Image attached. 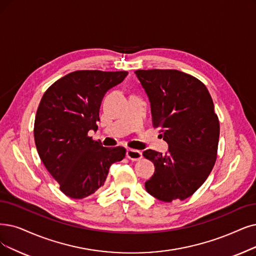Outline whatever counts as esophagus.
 <instances>
[{"label": "esophagus", "mask_w": 256, "mask_h": 256, "mask_svg": "<svg viewBox=\"0 0 256 256\" xmlns=\"http://www.w3.org/2000/svg\"><path fill=\"white\" fill-rule=\"evenodd\" d=\"M126 156L131 160H140L142 158V152L134 149H127Z\"/></svg>", "instance_id": "1"}]
</instances>
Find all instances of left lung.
Segmentation results:
<instances>
[{"mask_svg": "<svg viewBox=\"0 0 256 256\" xmlns=\"http://www.w3.org/2000/svg\"><path fill=\"white\" fill-rule=\"evenodd\" d=\"M134 74L149 96L153 127L169 145L165 154L142 153L156 167L146 190L162 202L184 200L205 182L218 158L220 120L212 98L198 78L178 70Z\"/></svg>", "mask_w": 256, "mask_h": 256, "instance_id": "left-lung-1", "label": "left lung"}]
</instances>
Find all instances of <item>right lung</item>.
Wrapping results in <instances>:
<instances>
[{
	"label": "right lung",
	"instance_id": "1",
	"mask_svg": "<svg viewBox=\"0 0 256 256\" xmlns=\"http://www.w3.org/2000/svg\"><path fill=\"white\" fill-rule=\"evenodd\" d=\"M127 71L78 70L51 85L40 102L34 142L40 158L71 198H84L104 185L114 162L125 158L124 147L107 148L88 136L96 130L107 91L122 83Z\"/></svg>",
	"mask_w": 256,
	"mask_h": 256
}]
</instances>
